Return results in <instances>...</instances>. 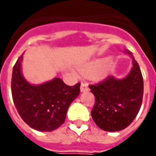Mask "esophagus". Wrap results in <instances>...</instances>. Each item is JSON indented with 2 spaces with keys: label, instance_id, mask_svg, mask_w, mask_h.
Returning a JSON list of instances; mask_svg holds the SVG:
<instances>
[{
  "label": "esophagus",
  "instance_id": "esophagus-1",
  "mask_svg": "<svg viewBox=\"0 0 156 156\" xmlns=\"http://www.w3.org/2000/svg\"><path fill=\"white\" fill-rule=\"evenodd\" d=\"M80 90L81 92H85L88 90V84L85 83V82H82L81 83V87H80Z\"/></svg>",
  "mask_w": 156,
  "mask_h": 156
}]
</instances>
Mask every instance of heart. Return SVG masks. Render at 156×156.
<instances>
[{
  "mask_svg": "<svg viewBox=\"0 0 156 156\" xmlns=\"http://www.w3.org/2000/svg\"><path fill=\"white\" fill-rule=\"evenodd\" d=\"M106 61L105 60H96V61H93L89 62L88 64L84 65L80 68V72L83 74L85 75H90V76H94V75H104L105 74V71L102 70V68H104Z\"/></svg>",
  "mask_w": 156,
  "mask_h": 156,
  "instance_id": "heart-1",
  "label": "heart"
}]
</instances>
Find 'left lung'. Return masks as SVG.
I'll return each instance as SVG.
<instances>
[{
	"label": "left lung",
	"instance_id": "1",
	"mask_svg": "<svg viewBox=\"0 0 156 156\" xmlns=\"http://www.w3.org/2000/svg\"><path fill=\"white\" fill-rule=\"evenodd\" d=\"M132 57V68L127 77L117 79L108 76L104 81L89 85L95 97L91 111L94 123L101 129L108 132L119 131L128 127L140 111L144 81L140 68Z\"/></svg>",
	"mask_w": 156,
	"mask_h": 156
}]
</instances>
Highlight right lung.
<instances>
[{"label":"right lung","mask_w":156,"mask_h":156,"mask_svg":"<svg viewBox=\"0 0 156 156\" xmlns=\"http://www.w3.org/2000/svg\"><path fill=\"white\" fill-rule=\"evenodd\" d=\"M22 55L13 67L12 94L21 118L36 130H55L64 123L69 105L80 93V83L68 86L58 78L32 85L21 72Z\"/></svg>","instance_id":"right-lung-1"}]
</instances>
